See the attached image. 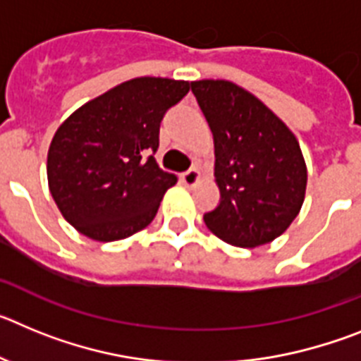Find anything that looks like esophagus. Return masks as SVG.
Wrapping results in <instances>:
<instances>
[{
	"mask_svg": "<svg viewBox=\"0 0 361 361\" xmlns=\"http://www.w3.org/2000/svg\"><path fill=\"white\" fill-rule=\"evenodd\" d=\"M180 178H183V183L186 184V186H195L197 180H199V170L190 168V170L184 171V173L180 175Z\"/></svg>",
	"mask_w": 361,
	"mask_h": 361,
	"instance_id": "obj_1",
	"label": "esophagus"
}]
</instances>
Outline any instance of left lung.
I'll use <instances>...</instances> for the list:
<instances>
[{
    "label": "left lung",
    "instance_id": "left-lung-1",
    "mask_svg": "<svg viewBox=\"0 0 361 361\" xmlns=\"http://www.w3.org/2000/svg\"><path fill=\"white\" fill-rule=\"evenodd\" d=\"M215 142L220 202L204 222L224 242L255 247L291 226L307 168L296 137L253 94L229 81L191 82Z\"/></svg>",
    "mask_w": 361,
    "mask_h": 361
}]
</instances>
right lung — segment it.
Returning <instances> with one entry per match:
<instances>
[{"label": "right lung", "mask_w": 361, "mask_h": 361, "mask_svg": "<svg viewBox=\"0 0 361 361\" xmlns=\"http://www.w3.org/2000/svg\"><path fill=\"white\" fill-rule=\"evenodd\" d=\"M190 82L137 78L75 110L57 128L47 175L57 208L79 233L114 242L141 231L177 183L155 161L164 114Z\"/></svg>", "instance_id": "1"}]
</instances>
